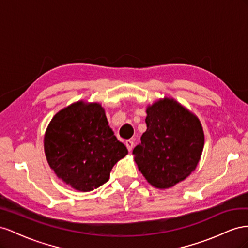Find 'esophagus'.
I'll return each mask as SVG.
<instances>
[{"label": "esophagus", "instance_id": "obj_1", "mask_svg": "<svg viewBox=\"0 0 248 248\" xmlns=\"http://www.w3.org/2000/svg\"><path fill=\"white\" fill-rule=\"evenodd\" d=\"M125 146H126V148H128V151L131 152L133 150V147H134V142L132 140H126L125 141Z\"/></svg>", "mask_w": 248, "mask_h": 248}]
</instances>
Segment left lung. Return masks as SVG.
<instances>
[{
  "instance_id": "obj_1",
  "label": "left lung",
  "mask_w": 248,
  "mask_h": 248,
  "mask_svg": "<svg viewBox=\"0 0 248 248\" xmlns=\"http://www.w3.org/2000/svg\"><path fill=\"white\" fill-rule=\"evenodd\" d=\"M147 129L133 150L138 169L152 186L173 187L195 170L204 135L199 117L171 97L146 107Z\"/></svg>"
}]
</instances>
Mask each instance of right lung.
Listing matches in <instances>:
<instances>
[{
	"instance_id": "add662e5",
	"label": "right lung",
	"mask_w": 248,
	"mask_h": 248,
	"mask_svg": "<svg viewBox=\"0 0 248 248\" xmlns=\"http://www.w3.org/2000/svg\"><path fill=\"white\" fill-rule=\"evenodd\" d=\"M100 103L78 101L56 113L44 138L47 163L66 185L81 192L96 189L128 150L117 140Z\"/></svg>"
}]
</instances>
